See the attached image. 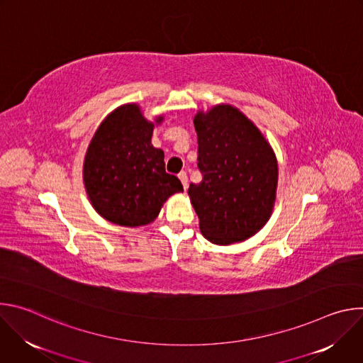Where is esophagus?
Masks as SVG:
<instances>
[{
  "label": "esophagus",
  "instance_id": "34e87169",
  "mask_svg": "<svg viewBox=\"0 0 363 363\" xmlns=\"http://www.w3.org/2000/svg\"><path fill=\"white\" fill-rule=\"evenodd\" d=\"M178 178H179V181L182 182V186H184V189L186 191V189H188V175H186V172H185V171L179 172Z\"/></svg>",
  "mask_w": 363,
  "mask_h": 363
}]
</instances>
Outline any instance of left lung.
Instances as JSON below:
<instances>
[{"label":"left lung","mask_w":363,"mask_h":363,"mask_svg":"<svg viewBox=\"0 0 363 363\" xmlns=\"http://www.w3.org/2000/svg\"><path fill=\"white\" fill-rule=\"evenodd\" d=\"M199 184L188 195L202 235L218 245L240 242L269 221L279 179L277 160L263 133L231 105L194 118Z\"/></svg>","instance_id":"1"}]
</instances>
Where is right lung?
Here are the masks:
<instances>
[{"mask_svg": "<svg viewBox=\"0 0 363 363\" xmlns=\"http://www.w3.org/2000/svg\"><path fill=\"white\" fill-rule=\"evenodd\" d=\"M162 121L158 116L155 123ZM155 123L129 103L108 115L89 143L83 164L87 196L96 213L116 225L150 224L164 202L184 191L165 172L164 150L150 143Z\"/></svg>", "mask_w": 363, "mask_h": 363, "instance_id": "1", "label": "right lung"}]
</instances>
